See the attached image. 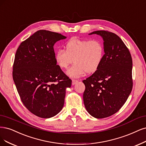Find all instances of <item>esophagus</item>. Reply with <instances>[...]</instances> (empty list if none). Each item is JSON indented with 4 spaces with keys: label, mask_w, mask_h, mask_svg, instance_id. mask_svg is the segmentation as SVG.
<instances>
[{
    "label": "esophagus",
    "mask_w": 146,
    "mask_h": 146,
    "mask_svg": "<svg viewBox=\"0 0 146 146\" xmlns=\"http://www.w3.org/2000/svg\"><path fill=\"white\" fill-rule=\"evenodd\" d=\"M77 82H78V80H72V85H74L75 84H76Z\"/></svg>",
    "instance_id": "esophagus-1"
}]
</instances>
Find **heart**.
<instances>
[{"instance_id": "1", "label": "heart", "mask_w": 146, "mask_h": 146, "mask_svg": "<svg viewBox=\"0 0 146 146\" xmlns=\"http://www.w3.org/2000/svg\"><path fill=\"white\" fill-rule=\"evenodd\" d=\"M65 50L59 49L55 53V60L61 69H66L72 78H79L88 73L96 72L103 62L105 54L103 42L97 39L88 40L72 38L65 43Z\"/></svg>"}]
</instances>
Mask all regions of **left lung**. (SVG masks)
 Returning a JSON list of instances; mask_svg holds the SVG:
<instances>
[{
	"instance_id": "obj_1",
	"label": "left lung",
	"mask_w": 146,
	"mask_h": 146,
	"mask_svg": "<svg viewBox=\"0 0 146 146\" xmlns=\"http://www.w3.org/2000/svg\"><path fill=\"white\" fill-rule=\"evenodd\" d=\"M94 34L102 37L105 54L99 69L83 81V102L90 115L104 118L117 112L132 91V59L117 34L104 30L89 34Z\"/></svg>"
}]
</instances>
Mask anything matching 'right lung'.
<instances>
[{"mask_svg":"<svg viewBox=\"0 0 146 146\" xmlns=\"http://www.w3.org/2000/svg\"><path fill=\"white\" fill-rule=\"evenodd\" d=\"M61 34L39 30L22 42L16 52L13 78L24 106L36 116L49 118L63 107L69 78L55 60L54 45L66 38Z\"/></svg>","mask_w":146,"mask_h":146,"instance_id":"add662e5","label":"right lung"}]
</instances>
